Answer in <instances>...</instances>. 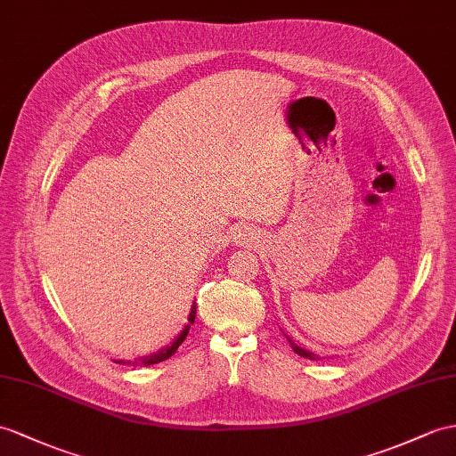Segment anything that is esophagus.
I'll return each mask as SVG.
<instances>
[{
	"mask_svg": "<svg viewBox=\"0 0 456 456\" xmlns=\"http://www.w3.org/2000/svg\"><path fill=\"white\" fill-rule=\"evenodd\" d=\"M243 236H248V234H243ZM243 240H246V238H243Z\"/></svg>",
	"mask_w": 456,
	"mask_h": 456,
	"instance_id": "34e87169",
	"label": "esophagus"
}]
</instances>
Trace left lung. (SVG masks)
Here are the masks:
<instances>
[{"mask_svg": "<svg viewBox=\"0 0 456 456\" xmlns=\"http://www.w3.org/2000/svg\"><path fill=\"white\" fill-rule=\"evenodd\" d=\"M292 344V348H294V352L297 354V356H302V358H309V360H315V356L312 352H307V350H304V348H299V346H296L294 342H290Z\"/></svg>", "mask_w": 456, "mask_h": 456, "instance_id": "left-lung-1", "label": "left lung"}]
</instances>
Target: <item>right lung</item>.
I'll use <instances>...</instances> for the list:
<instances>
[{"mask_svg":"<svg viewBox=\"0 0 456 456\" xmlns=\"http://www.w3.org/2000/svg\"><path fill=\"white\" fill-rule=\"evenodd\" d=\"M195 314H197V305L193 304V307H191V314H190V325H187L183 330H182V335L177 337L174 342H172V346H168V348H162V350H159L157 354H151V356H147V358H141L139 362L142 363V365H152V363H160V362H164V360H168L172 354L180 348V344L185 340V337H187V332H190V327L193 325V321H195ZM118 363H126V365H135L137 362H118Z\"/></svg>","mask_w":456,"mask_h":456,"instance_id":"1","label":"right lung"}]
</instances>
